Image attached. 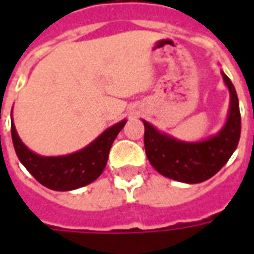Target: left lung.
Returning a JSON list of instances; mask_svg holds the SVG:
<instances>
[{"instance_id":"1","label":"left lung","mask_w":254,"mask_h":254,"mask_svg":"<svg viewBox=\"0 0 254 254\" xmlns=\"http://www.w3.org/2000/svg\"><path fill=\"white\" fill-rule=\"evenodd\" d=\"M222 76L230 91V110L227 121L216 136L188 143L159 132L143 120L145 154L149 163L162 176L185 184L207 181L227 163L235 151L241 136L238 96L231 80L223 72Z\"/></svg>"}]
</instances>
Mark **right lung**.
Instances as JSON below:
<instances>
[{"label":"right lung","mask_w":254,"mask_h":254,"mask_svg":"<svg viewBox=\"0 0 254 254\" xmlns=\"http://www.w3.org/2000/svg\"><path fill=\"white\" fill-rule=\"evenodd\" d=\"M125 124L127 120H122L106 129L85 148L64 156H41L27 148L16 132L13 120L10 132L17 158L36 181L53 190L65 191L85 187L103 173L113 141Z\"/></svg>","instance_id":"1"}]
</instances>
